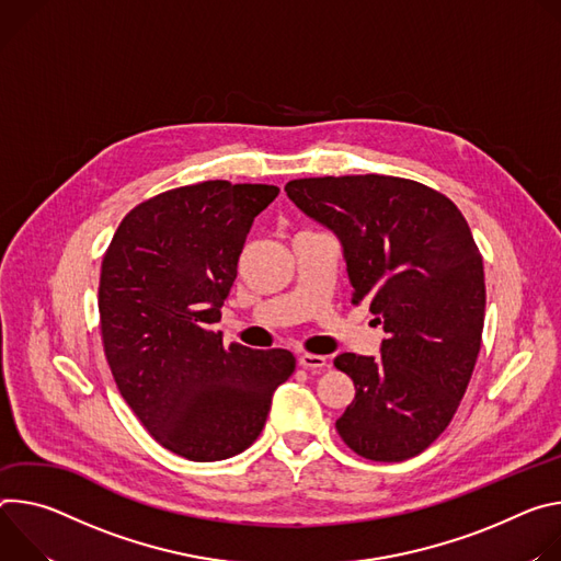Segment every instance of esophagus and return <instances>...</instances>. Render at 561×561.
Instances as JSON below:
<instances>
[{
	"mask_svg": "<svg viewBox=\"0 0 561 561\" xmlns=\"http://www.w3.org/2000/svg\"><path fill=\"white\" fill-rule=\"evenodd\" d=\"M298 363H300V367H305V369L321 371V369L328 365V358L321 356V354H300V356H298Z\"/></svg>",
	"mask_w": 561,
	"mask_h": 561,
	"instance_id": "obj_1",
	"label": "esophagus"
}]
</instances>
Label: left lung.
<instances>
[{"label": "left lung", "instance_id": "obj_1", "mask_svg": "<svg viewBox=\"0 0 561 561\" xmlns=\"http://www.w3.org/2000/svg\"><path fill=\"white\" fill-rule=\"evenodd\" d=\"M289 201L343 244L352 302L383 325L381 356L334 358L354 381L336 421L371 461L423 453L453 421L481 347L483 261L457 205L394 175H325L285 184Z\"/></svg>", "mask_w": 561, "mask_h": 561}]
</instances>
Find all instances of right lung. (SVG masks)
I'll return each mask as SVG.
<instances>
[{"label": "right lung", "instance_id": "right-lung-1", "mask_svg": "<svg viewBox=\"0 0 561 561\" xmlns=\"http://www.w3.org/2000/svg\"><path fill=\"white\" fill-rule=\"evenodd\" d=\"M274 184L207 180L140 203L119 222L100 274V330L111 375L151 437L190 461L252 446L287 350L222 345L220 307L254 218Z\"/></svg>", "mask_w": 561, "mask_h": 561}]
</instances>
